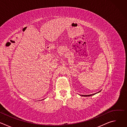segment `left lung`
<instances>
[{
	"mask_svg": "<svg viewBox=\"0 0 127 127\" xmlns=\"http://www.w3.org/2000/svg\"><path fill=\"white\" fill-rule=\"evenodd\" d=\"M100 91H99V92L97 93H95V94H93V95H81V96H92V95H95L97 93H99Z\"/></svg>",
	"mask_w": 127,
	"mask_h": 127,
	"instance_id": "8db88e82",
	"label": "left lung"
}]
</instances>
